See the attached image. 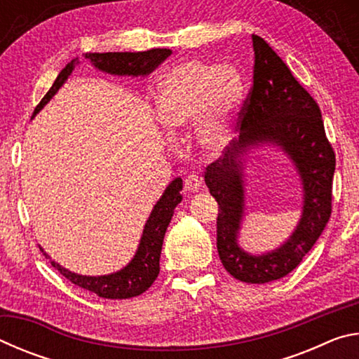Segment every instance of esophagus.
I'll return each mask as SVG.
<instances>
[{"label":"esophagus","mask_w":359,"mask_h":359,"mask_svg":"<svg viewBox=\"0 0 359 359\" xmlns=\"http://www.w3.org/2000/svg\"><path fill=\"white\" fill-rule=\"evenodd\" d=\"M201 187V177L198 172H190L185 177V188L188 191H196Z\"/></svg>","instance_id":"1"}]
</instances>
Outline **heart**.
Listing matches in <instances>:
<instances>
[{"instance_id":"heart-1","label":"heart","mask_w":359,"mask_h":359,"mask_svg":"<svg viewBox=\"0 0 359 359\" xmlns=\"http://www.w3.org/2000/svg\"><path fill=\"white\" fill-rule=\"evenodd\" d=\"M241 95L242 82L234 69L196 62L184 63L163 79L158 93V115L172 133L191 128L199 121V141L204 147L215 150L226 139V120Z\"/></svg>"}]
</instances>
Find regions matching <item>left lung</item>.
Wrapping results in <instances>:
<instances>
[{"label": "left lung", "mask_w": 359, "mask_h": 359, "mask_svg": "<svg viewBox=\"0 0 359 359\" xmlns=\"http://www.w3.org/2000/svg\"><path fill=\"white\" fill-rule=\"evenodd\" d=\"M253 82L239 112V142L205 168L204 180L218 203L217 250L231 276L247 283H267L288 276L311 252L332 212L336 154L327 141L317 101L296 81L269 44L252 34ZM274 142L295 161L304 184L303 218L278 251L252 257L240 250L237 233L243 210L240 155L250 144Z\"/></svg>", "instance_id": "left-lung-1"}]
</instances>
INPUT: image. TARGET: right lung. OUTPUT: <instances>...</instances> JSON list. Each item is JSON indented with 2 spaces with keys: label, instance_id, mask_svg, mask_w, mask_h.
<instances>
[{
  "label": "right lung",
  "instance_id": "add662e5",
  "mask_svg": "<svg viewBox=\"0 0 359 359\" xmlns=\"http://www.w3.org/2000/svg\"><path fill=\"white\" fill-rule=\"evenodd\" d=\"M169 48H150L145 52H107V53H85V58L92 60V63L101 71H106L109 74H128V76H145L154 71L158 65L165 62L171 55ZM79 60H72L71 63L65 66L50 90L46 93L44 98L34 109V114L39 112L44 107L46 102L57 93V90L62 87L63 82L74 69V65ZM182 179L172 180L160 201L151 210L147 223L144 226V233L139 244L137 252L131 263L115 274L101 276V277H87L77 276L74 272L65 269L55 261H50L52 266L68 278L71 283L77 285L83 290L93 291L100 297L106 299H128L144 293L145 290L151 287L155 278L160 274V253L163 239L168 229V224L171 222L175 205L182 201ZM46 255V253H44Z\"/></svg>",
  "mask_w": 359,
  "mask_h": 359
}]
</instances>
